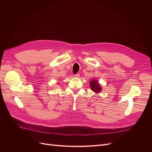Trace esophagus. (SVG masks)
Masks as SVG:
<instances>
[{
    "label": "esophagus",
    "mask_w": 152,
    "mask_h": 152,
    "mask_svg": "<svg viewBox=\"0 0 152 152\" xmlns=\"http://www.w3.org/2000/svg\"><path fill=\"white\" fill-rule=\"evenodd\" d=\"M75 77H79V76H80V75H79V73H77V74H75V75H74V76H73Z\"/></svg>",
    "instance_id": "34e87169"
}]
</instances>
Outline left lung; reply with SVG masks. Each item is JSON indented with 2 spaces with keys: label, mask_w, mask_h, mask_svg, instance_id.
<instances>
[{
  "label": "left lung",
  "mask_w": 152,
  "mask_h": 152,
  "mask_svg": "<svg viewBox=\"0 0 152 152\" xmlns=\"http://www.w3.org/2000/svg\"><path fill=\"white\" fill-rule=\"evenodd\" d=\"M90 87L92 91L95 93H99L102 91V87L100 85L95 79H93V80L90 81Z\"/></svg>",
  "instance_id": "left-lung-1"
}]
</instances>
